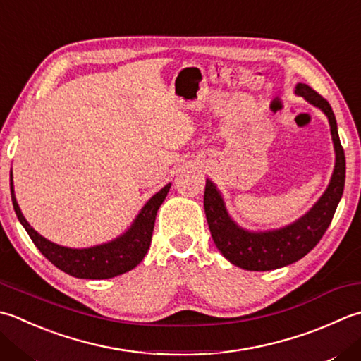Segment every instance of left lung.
<instances>
[{
	"label": "left lung",
	"instance_id": "left-lung-1",
	"mask_svg": "<svg viewBox=\"0 0 361 361\" xmlns=\"http://www.w3.org/2000/svg\"><path fill=\"white\" fill-rule=\"evenodd\" d=\"M294 94L319 108L329 118L331 140L335 148V167L327 189L312 208L298 221L281 228L252 231L233 221L224 197L213 181L207 178L203 207L208 227L219 252L245 271H272L303 258L321 238L334 219L344 190L345 158L338 136L336 118L327 100L303 82L295 84Z\"/></svg>",
	"mask_w": 361,
	"mask_h": 361
}]
</instances>
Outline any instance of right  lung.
Returning a JSON list of instances; mask_svg holds the SVG:
<instances>
[{"label": "right lung", "mask_w": 361, "mask_h": 361, "mask_svg": "<svg viewBox=\"0 0 361 361\" xmlns=\"http://www.w3.org/2000/svg\"><path fill=\"white\" fill-rule=\"evenodd\" d=\"M169 189H171V183L162 188L159 192L154 194L140 208L139 214L134 217L130 228H126L125 233H122L116 239L98 245L86 247V249H72V247H63L48 241L47 238L39 235L31 227L17 203L11 172V197L13 209H16L20 224L23 225L35 247L40 250L42 255L48 261H51L61 271L76 279L89 280L117 277V275L134 269L144 259L148 249H150L154 219H157L158 209L169 194Z\"/></svg>", "instance_id": "right-lung-1"}]
</instances>
